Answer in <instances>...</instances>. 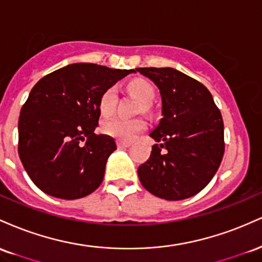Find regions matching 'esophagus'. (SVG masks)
Returning <instances> with one entry per match:
<instances>
[{
	"label": "esophagus",
	"instance_id": "1",
	"mask_svg": "<svg viewBox=\"0 0 262 262\" xmlns=\"http://www.w3.org/2000/svg\"><path fill=\"white\" fill-rule=\"evenodd\" d=\"M117 145H118V148H128V146L132 145V143L125 140H118L117 141Z\"/></svg>",
	"mask_w": 262,
	"mask_h": 262
}]
</instances>
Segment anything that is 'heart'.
Segmentation results:
<instances>
[{"instance_id":"obj_1","label":"heart","mask_w":262,"mask_h":262,"mask_svg":"<svg viewBox=\"0 0 262 262\" xmlns=\"http://www.w3.org/2000/svg\"><path fill=\"white\" fill-rule=\"evenodd\" d=\"M128 91L139 100L141 103L149 106L154 101L155 90L154 86L148 81L137 79L128 83ZM118 102V90L116 86L110 87L100 100V110L104 116H111L114 113ZM146 122L141 118H124V117H113L102 123V130L111 137L118 138L121 140H132L135 135L144 130Z\"/></svg>"}]
</instances>
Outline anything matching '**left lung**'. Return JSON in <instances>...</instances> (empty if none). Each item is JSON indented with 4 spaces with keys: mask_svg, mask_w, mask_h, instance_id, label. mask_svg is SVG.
<instances>
[{
    "mask_svg": "<svg viewBox=\"0 0 262 262\" xmlns=\"http://www.w3.org/2000/svg\"><path fill=\"white\" fill-rule=\"evenodd\" d=\"M160 90L162 118L149 135L148 161L138 167L144 188L156 197L180 201L210 182L224 155V125L212 95L200 81L172 68H138Z\"/></svg>",
    "mask_w": 262,
    "mask_h": 262,
    "instance_id": "obj_1",
    "label": "left lung"
}]
</instances>
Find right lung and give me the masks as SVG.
Wrapping results in <instances>:
<instances>
[{
  "label": "right lung",
  "instance_id": "right-lung-1",
  "mask_svg": "<svg viewBox=\"0 0 262 262\" xmlns=\"http://www.w3.org/2000/svg\"><path fill=\"white\" fill-rule=\"evenodd\" d=\"M130 73L79 62L35 83L20 110L18 154L44 193L77 200L98 188L108 156L117 149L112 137L95 134L101 96Z\"/></svg>",
  "mask_w": 262,
  "mask_h": 262
}]
</instances>
